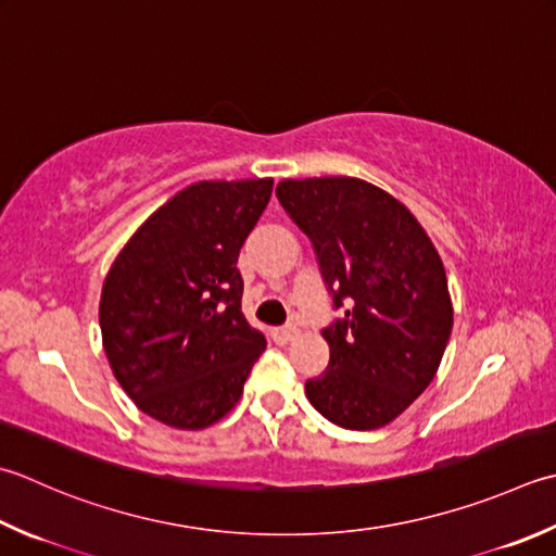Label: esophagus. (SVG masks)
I'll return each mask as SVG.
<instances>
[{"instance_id": "esophagus-1", "label": "esophagus", "mask_w": 556, "mask_h": 556, "mask_svg": "<svg viewBox=\"0 0 556 556\" xmlns=\"http://www.w3.org/2000/svg\"><path fill=\"white\" fill-rule=\"evenodd\" d=\"M296 334H299L296 325H291V323H289V325H281V328L271 330V337H275L277 344H287V342H291Z\"/></svg>"}]
</instances>
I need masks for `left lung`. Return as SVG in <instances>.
<instances>
[{"mask_svg": "<svg viewBox=\"0 0 556 556\" xmlns=\"http://www.w3.org/2000/svg\"><path fill=\"white\" fill-rule=\"evenodd\" d=\"M277 200L344 313L323 328L330 362L306 380L311 405L342 429L386 427L427 390L451 337L437 248L405 204L366 180H285Z\"/></svg>", "mask_w": 556, "mask_h": 556, "instance_id": "8db88e82", "label": "left lung"}]
</instances>
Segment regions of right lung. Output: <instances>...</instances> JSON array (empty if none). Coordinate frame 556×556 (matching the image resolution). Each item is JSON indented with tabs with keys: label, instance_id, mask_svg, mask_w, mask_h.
<instances>
[{
	"label": "right lung",
	"instance_id": "obj_1",
	"mask_svg": "<svg viewBox=\"0 0 556 556\" xmlns=\"http://www.w3.org/2000/svg\"><path fill=\"white\" fill-rule=\"evenodd\" d=\"M271 194V178L202 180L149 216L108 271L103 346L144 415L198 431L243 393L265 334L241 311L236 263Z\"/></svg>",
	"mask_w": 556,
	"mask_h": 556
}]
</instances>
